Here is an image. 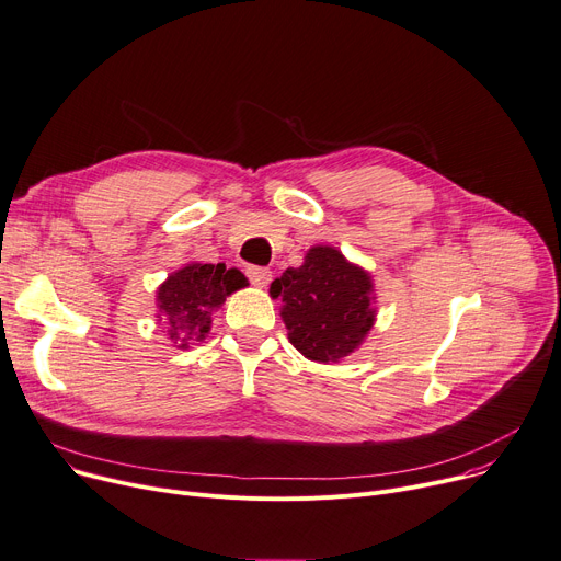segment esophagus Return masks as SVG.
<instances>
[{"mask_svg":"<svg viewBox=\"0 0 561 561\" xmlns=\"http://www.w3.org/2000/svg\"><path fill=\"white\" fill-rule=\"evenodd\" d=\"M248 277H250V282H252L254 286L264 288V286H268L273 273H271L268 268H264V266H250V268H248Z\"/></svg>","mask_w":561,"mask_h":561,"instance_id":"obj_1","label":"esophagus"}]
</instances>
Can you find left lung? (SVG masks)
<instances>
[{
  "mask_svg": "<svg viewBox=\"0 0 561 561\" xmlns=\"http://www.w3.org/2000/svg\"><path fill=\"white\" fill-rule=\"evenodd\" d=\"M271 295L282 300L288 341L311 360H341L375 324L369 275L329 245L311 248L300 268L271 284Z\"/></svg>",
  "mask_w": 561,
  "mask_h": 561,
  "instance_id": "obj_1",
  "label": "left lung"
}]
</instances>
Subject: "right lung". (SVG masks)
<instances>
[{
	"label": "right lung",
	"instance_id": "obj_1",
	"mask_svg": "<svg viewBox=\"0 0 561 561\" xmlns=\"http://www.w3.org/2000/svg\"><path fill=\"white\" fill-rule=\"evenodd\" d=\"M243 286L245 275L226 264H190L173 273L158 288V318L167 324L169 339L178 347L205 339L211 313Z\"/></svg>",
	"mask_w": 561,
	"mask_h": 561
}]
</instances>
